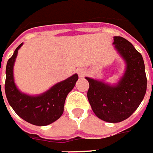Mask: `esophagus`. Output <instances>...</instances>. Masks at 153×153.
<instances>
[{
	"label": "esophagus",
	"mask_w": 153,
	"mask_h": 153,
	"mask_svg": "<svg viewBox=\"0 0 153 153\" xmlns=\"http://www.w3.org/2000/svg\"><path fill=\"white\" fill-rule=\"evenodd\" d=\"M86 74V72L84 70H79V75L80 77H83Z\"/></svg>",
	"instance_id": "esophagus-1"
}]
</instances>
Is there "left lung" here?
<instances>
[{
	"label": "left lung",
	"instance_id": "8db88e82",
	"mask_svg": "<svg viewBox=\"0 0 153 153\" xmlns=\"http://www.w3.org/2000/svg\"><path fill=\"white\" fill-rule=\"evenodd\" d=\"M114 45L126 62V71L116 86L86 78L89 83L88 99L97 117L119 123L130 117L143 101L147 88L142 55L125 38L114 37Z\"/></svg>",
	"mask_w": 153,
	"mask_h": 153
}]
</instances>
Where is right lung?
Returning <instances> with one entry per match:
<instances>
[{"label": "right lung", "instance_id": "add662e5", "mask_svg": "<svg viewBox=\"0 0 153 153\" xmlns=\"http://www.w3.org/2000/svg\"><path fill=\"white\" fill-rule=\"evenodd\" d=\"M22 45V44L16 49L13 56L7 60L5 80L6 97L9 105L20 117L31 124L45 126L62 116L65 98L75 86L78 75L74 74L38 96L22 94L16 88L13 77L14 63Z\"/></svg>", "mask_w": 153, "mask_h": 153}]
</instances>
